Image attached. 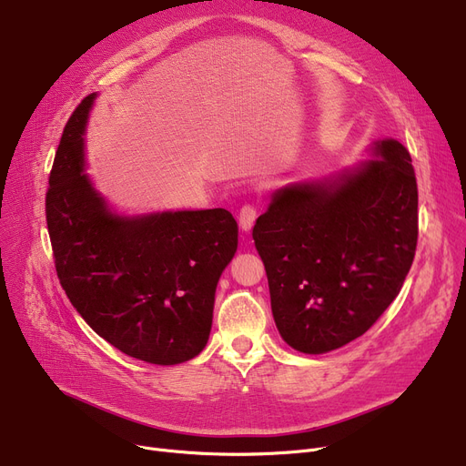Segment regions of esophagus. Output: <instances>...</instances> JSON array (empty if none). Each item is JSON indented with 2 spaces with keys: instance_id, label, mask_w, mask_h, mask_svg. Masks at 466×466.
<instances>
[{
  "instance_id": "1",
  "label": "esophagus",
  "mask_w": 466,
  "mask_h": 466,
  "mask_svg": "<svg viewBox=\"0 0 466 466\" xmlns=\"http://www.w3.org/2000/svg\"><path fill=\"white\" fill-rule=\"evenodd\" d=\"M255 218H257V209L253 208V206H243L241 209H239V228L243 230V232H249L251 228H253V223H255Z\"/></svg>"
}]
</instances>
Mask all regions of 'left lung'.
<instances>
[{
    "instance_id": "left-lung-1",
    "label": "left lung",
    "mask_w": 466,
    "mask_h": 466,
    "mask_svg": "<svg viewBox=\"0 0 466 466\" xmlns=\"http://www.w3.org/2000/svg\"><path fill=\"white\" fill-rule=\"evenodd\" d=\"M276 190L253 228L276 327L321 355L369 330L397 299L418 246V183L406 147Z\"/></svg>"
}]
</instances>
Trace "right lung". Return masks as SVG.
<instances>
[{"label": "right lung", "instance_id": "right-lung-1", "mask_svg": "<svg viewBox=\"0 0 466 466\" xmlns=\"http://www.w3.org/2000/svg\"><path fill=\"white\" fill-rule=\"evenodd\" d=\"M97 94L64 128L46 192L58 279L90 329L128 357L169 366L206 348L215 290L238 249L230 211L122 215L86 171L85 136Z\"/></svg>", "mask_w": 466, "mask_h": 466}]
</instances>
